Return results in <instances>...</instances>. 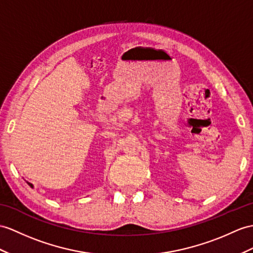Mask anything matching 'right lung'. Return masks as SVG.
Returning <instances> with one entry per match:
<instances>
[{"label": "right lung", "mask_w": 253, "mask_h": 253, "mask_svg": "<svg viewBox=\"0 0 253 253\" xmlns=\"http://www.w3.org/2000/svg\"><path fill=\"white\" fill-rule=\"evenodd\" d=\"M27 183L29 184V186H30L31 188H33V187H34V186H33V184H32V183H31V182H28V181H27Z\"/></svg>", "instance_id": "add662e5"}]
</instances>
